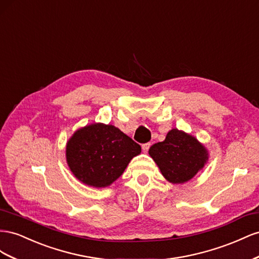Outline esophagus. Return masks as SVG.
Here are the masks:
<instances>
[{
    "mask_svg": "<svg viewBox=\"0 0 259 259\" xmlns=\"http://www.w3.org/2000/svg\"><path fill=\"white\" fill-rule=\"evenodd\" d=\"M150 146H151V143H144V144L142 145L143 152H144V153H147V151H149V149H150Z\"/></svg>",
    "mask_w": 259,
    "mask_h": 259,
    "instance_id": "obj_1",
    "label": "esophagus"
}]
</instances>
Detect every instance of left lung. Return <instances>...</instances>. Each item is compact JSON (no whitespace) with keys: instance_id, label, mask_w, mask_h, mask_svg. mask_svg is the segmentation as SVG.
<instances>
[{"instance_id":"1","label":"left lung","mask_w":259,"mask_h":259,"mask_svg":"<svg viewBox=\"0 0 259 259\" xmlns=\"http://www.w3.org/2000/svg\"><path fill=\"white\" fill-rule=\"evenodd\" d=\"M149 154L171 183L191 180L208 160V152L197 139L181 130L172 129L162 142L150 147Z\"/></svg>"}]
</instances>
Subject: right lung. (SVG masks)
I'll list each match as a JSON object with an SVG mask.
<instances>
[{
  "label": "right lung",
  "mask_w": 259,
  "mask_h": 259,
  "mask_svg": "<svg viewBox=\"0 0 259 259\" xmlns=\"http://www.w3.org/2000/svg\"><path fill=\"white\" fill-rule=\"evenodd\" d=\"M141 146L115 125L92 123L77 130L66 146L71 172L87 186L105 188L117 180Z\"/></svg>",
  "instance_id": "right-lung-1"
}]
</instances>
